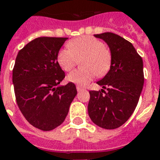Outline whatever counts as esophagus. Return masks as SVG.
<instances>
[{
  "mask_svg": "<svg viewBox=\"0 0 160 160\" xmlns=\"http://www.w3.org/2000/svg\"><path fill=\"white\" fill-rule=\"evenodd\" d=\"M76 89H77L78 92H80V91H82V90H85V88L81 87V86H80V85H77V86H76Z\"/></svg>",
  "mask_w": 160,
  "mask_h": 160,
  "instance_id": "34e87169",
  "label": "esophagus"
}]
</instances>
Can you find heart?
Segmentation results:
<instances>
[{
    "label": "heart",
    "instance_id": "obj_1",
    "mask_svg": "<svg viewBox=\"0 0 160 160\" xmlns=\"http://www.w3.org/2000/svg\"><path fill=\"white\" fill-rule=\"evenodd\" d=\"M67 47L58 52L59 65L65 71H69L75 66L77 60L83 58L81 66L84 68L73 70L68 75L67 80L70 82L83 86L90 82L95 75L102 77L109 70L111 52L100 40L92 36H81L69 41Z\"/></svg>",
    "mask_w": 160,
    "mask_h": 160
}]
</instances>
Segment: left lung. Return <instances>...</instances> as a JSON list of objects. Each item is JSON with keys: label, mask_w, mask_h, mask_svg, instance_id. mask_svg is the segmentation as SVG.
<instances>
[{"label": "left lung", "mask_w": 160, "mask_h": 160, "mask_svg": "<svg viewBox=\"0 0 160 160\" xmlns=\"http://www.w3.org/2000/svg\"><path fill=\"white\" fill-rule=\"evenodd\" d=\"M109 46L112 55L109 72L100 80V91L90 90L88 113L103 129L119 128L129 119L139 102L144 85L141 56L129 41L111 32L95 35Z\"/></svg>", "instance_id": "obj_1"}]
</instances>
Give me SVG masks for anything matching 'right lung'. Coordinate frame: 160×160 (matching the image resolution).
Returning <instances> with one entry per match:
<instances>
[{
  "instance_id": "add662e5",
  "label": "right lung",
  "mask_w": 160,
  "mask_h": 160,
  "mask_svg": "<svg viewBox=\"0 0 160 160\" xmlns=\"http://www.w3.org/2000/svg\"><path fill=\"white\" fill-rule=\"evenodd\" d=\"M68 38L39 37L18 52L12 82L19 109L37 129L50 131L62 124L77 94L74 83L59 85L65 72L58 52Z\"/></svg>"
}]
</instances>
